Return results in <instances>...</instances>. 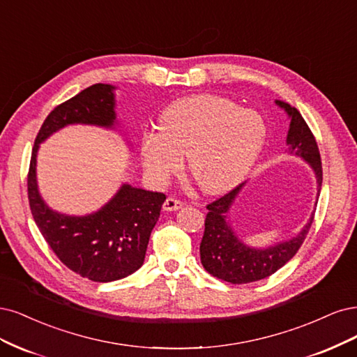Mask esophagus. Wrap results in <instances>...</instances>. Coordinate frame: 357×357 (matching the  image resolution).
<instances>
[{
	"mask_svg": "<svg viewBox=\"0 0 357 357\" xmlns=\"http://www.w3.org/2000/svg\"><path fill=\"white\" fill-rule=\"evenodd\" d=\"M182 208V202L175 197H167L166 202L163 203V209L170 212V211H178Z\"/></svg>",
	"mask_w": 357,
	"mask_h": 357,
	"instance_id": "esophagus-1",
	"label": "esophagus"
}]
</instances>
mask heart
<instances>
[{"instance_id":"b5f03b06","label":"heart","mask_w":357,"mask_h":357,"mask_svg":"<svg viewBox=\"0 0 357 357\" xmlns=\"http://www.w3.org/2000/svg\"><path fill=\"white\" fill-rule=\"evenodd\" d=\"M266 135V123L255 111L221 96L197 95L172 103L160 117V129L142 136L141 154L148 175L158 183L176 175L188 157L197 185L216 194L245 178Z\"/></svg>"}]
</instances>
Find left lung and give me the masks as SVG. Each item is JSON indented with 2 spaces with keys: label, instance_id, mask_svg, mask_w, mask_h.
<instances>
[{
  "label": "left lung",
  "instance_id": "8db88e82",
  "mask_svg": "<svg viewBox=\"0 0 357 357\" xmlns=\"http://www.w3.org/2000/svg\"><path fill=\"white\" fill-rule=\"evenodd\" d=\"M275 103L284 108L287 116L291 117V128L286 139L289 145V153L303 157L313 167L317 178V194H320L324 170H321L316 137L295 107H291L283 100H275ZM241 187L243 183L206 206L209 212L206 215L204 233L200 243V259L204 270L213 278L233 284H245L266 279L282 268L301 248L314 220L313 213L303 231L289 241H283L267 249L245 246L225 221L227 213Z\"/></svg>",
  "mask_w": 357,
  "mask_h": 357
}]
</instances>
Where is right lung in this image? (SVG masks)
I'll list each match as a JSON object with an SVG mask.
<instances>
[{
    "label": "right lung",
    "instance_id": "obj_1",
    "mask_svg": "<svg viewBox=\"0 0 357 357\" xmlns=\"http://www.w3.org/2000/svg\"><path fill=\"white\" fill-rule=\"evenodd\" d=\"M112 90L109 84H93L57 105L36 137L28 172L29 208L44 240L63 266L100 283L128 278L141 268L166 195L124 183L100 211L87 216H66L49 209L40 197L36 163L40 142L68 124L112 128L116 120Z\"/></svg>",
    "mask_w": 357,
    "mask_h": 357
}]
</instances>
